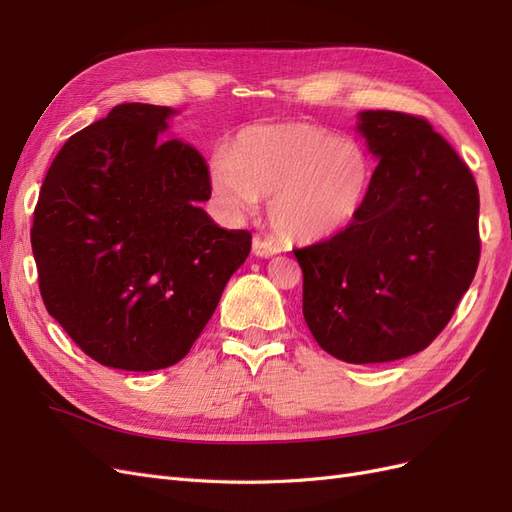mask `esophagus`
I'll list each match as a JSON object with an SVG mask.
<instances>
[{
	"label": "esophagus",
	"instance_id": "esophagus-1",
	"mask_svg": "<svg viewBox=\"0 0 512 512\" xmlns=\"http://www.w3.org/2000/svg\"><path fill=\"white\" fill-rule=\"evenodd\" d=\"M252 252L260 258H269V256H275L277 252H280V247H277L273 241L269 239H262V237H254L252 241Z\"/></svg>",
	"mask_w": 512,
	"mask_h": 512
}]
</instances>
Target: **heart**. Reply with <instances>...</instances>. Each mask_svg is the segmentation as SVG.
Instances as JSON below:
<instances>
[{
  "instance_id": "heart-1",
  "label": "heart",
  "mask_w": 512,
  "mask_h": 512,
  "mask_svg": "<svg viewBox=\"0 0 512 512\" xmlns=\"http://www.w3.org/2000/svg\"><path fill=\"white\" fill-rule=\"evenodd\" d=\"M371 177L365 149L309 123L243 130L211 162L213 190L235 213L269 197V220L290 243L327 241L359 213Z\"/></svg>"
}]
</instances>
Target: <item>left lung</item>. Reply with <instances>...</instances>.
Segmentation results:
<instances>
[{
  "label": "left lung",
  "mask_w": 512,
  "mask_h": 512,
  "mask_svg": "<svg viewBox=\"0 0 512 512\" xmlns=\"http://www.w3.org/2000/svg\"><path fill=\"white\" fill-rule=\"evenodd\" d=\"M356 130L380 160L363 205L346 230L294 256L318 346L363 365L442 333L474 280L480 237L476 181L427 119L365 111Z\"/></svg>",
  "instance_id": "obj_1"
}]
</instances>
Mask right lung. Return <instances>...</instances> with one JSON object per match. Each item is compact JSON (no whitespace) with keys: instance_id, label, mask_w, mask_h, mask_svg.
<instances>
[{"instance_id":"right-lung-1","label":"right lung","mask_w":512,"mask_h":512,"mask_svg":"<svg viewBox=\"0 0 512 512\" xmlns=\"http://www.w3.org/2000/svg\"><path fill=\"white\" fill-rule=\"evenodd\" d=\"M173 108L119 104L70 136L42 181L32 250L42 301L100 365L179 363L250 254L215 224L205 158L166 138Z\"/></svg>"}]
</instances>
